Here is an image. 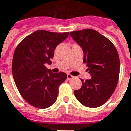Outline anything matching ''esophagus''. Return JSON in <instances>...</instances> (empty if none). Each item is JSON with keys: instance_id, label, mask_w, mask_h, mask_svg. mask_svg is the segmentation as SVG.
Wrapping results in <instances>:
<instances>
[{"instance_id": "esophagus-1", "label": "esophagus", "mask_w": 131, "mask_h": 131, "mask_svg": "<svg viewBox=\"0 0 131 131\" xmlns=\"http://www.w3.org/2000/svg\"><path fill=\"white\" fill-rule=\"evenodd\" d=\"M67 79H69V80H71V79H72L74 78V77L71 74H67Z\"/></svg>"}]
</instances>
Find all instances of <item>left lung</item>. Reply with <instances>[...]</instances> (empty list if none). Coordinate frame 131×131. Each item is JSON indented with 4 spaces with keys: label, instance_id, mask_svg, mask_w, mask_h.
<instances>
[{
    "label": "left lung",
    "instance_id": "1",
    "mask_svg": "<svg viewBox=\"0 0 131 131\" xmlns=\"http://www.w3.org/2000/svg\"><path fill=\"white\" fill-rule=\"evenodd\" d=\"M81 47L90 79H81V87L74 91L77 99L89 108L105 104L115 91L120 74V59L116 47L108 38L92 29L71 32Z\"/></svg>",
    "mask_w": 131,
    "mask_h": 131
}]
</instances>
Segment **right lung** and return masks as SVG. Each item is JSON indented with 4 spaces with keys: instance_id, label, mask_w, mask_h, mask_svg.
Instances as JSON below:
<instances>
[{
    "instance_id": "add662e5",
    "label": "right lung",
    "mask_w": 131,
    "mask_h": 131,
    "mask_svg": "<svg viewBox=\"0 0 131 131\" xmlns=\"http://www.w3.org/2000/svg\"><path fill=\"white\" fill-rule=\"evenodd\" d=\"M68 36L69 32L40 30L27 35L16 47L12 73L22 97L31 106L42 109L56 101L59 86L67 74L62 72L54 74L45 64H51L56 47Z\"/></svg>"
}]
</instances>
